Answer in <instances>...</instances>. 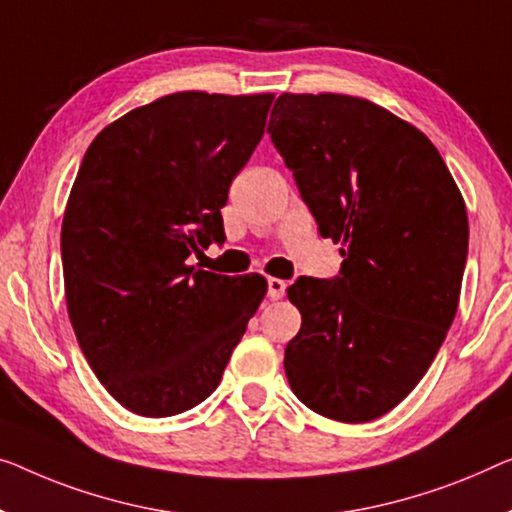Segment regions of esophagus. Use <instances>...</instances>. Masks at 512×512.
<instances>
[{
	"instance_id": "esophagus-1",
	"label": "esophagus",
	"mask_w": 512,
	"mask_h": 512,
	"mask_svg": "<svg viewBox=\"0 0 512 512\" xmlns=\"http://www.w3.org/2000/svg\"><path fill=\"white\" fill-rule=\"evenodd\" d=\"M266 285H269V299L271 301H278V299H282V296H285V289H287V282L285 280L269 278V282H266Z\"/></svg>"
}]
</instances>
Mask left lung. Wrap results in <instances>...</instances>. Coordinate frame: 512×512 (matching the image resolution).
I'll use <instances>...</instances> for the list:
<instances>
[{
  "label": "left lung",
  "mask_w": 512,
  "mask_h": 512,
  "mask_svg": "<svg viewBox=\"0 0 512 512\" xmlns=\"http://www.w3.org/2000/svg\"><path fill=\"white\" fill-rule=\"evenodd\" d=\"M266 133L340 273L287 289L301 331L285 372L305 407L368 423L414 391L451 329L469 250L464 200L427 137L342 94H282Z\"/></svg>",
  "instance_id": "1"
}]
</instances>
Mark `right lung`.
<instances>
[{"label":"right lung","instance_id":"obj_1","mask_svg":"<svg viewBox=\"0 0 512 512\" xmlns=\"http://www.w3.org/2000/svg\"><path fill=\"white\" fill-rule=\"evenodd\" d=\"M271 103L179 91L105 126L82 158L61 225L68 317L98 381L133 414L207 400L264 299L259 273L186 262L225 241L220 209Z\"/></svg>","mask_w":512,"mask_h":512}]
</instances>
